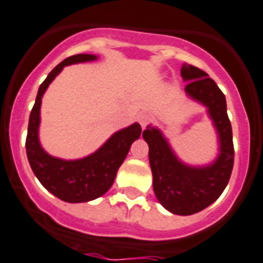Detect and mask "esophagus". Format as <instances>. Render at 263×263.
Returning <instances> with one entry per match:
<instances>
[{"label":"esophagus","mask_w":263,"mask_h":263,"mask_svg":"<svg viewBox=\"0 0 263 263\" xmlns=\"http://www.w3.org/2000/svg\"><path fill=\"white\" fill-rule=\"evenodd\" d=\"M149 121H151V116L147 114V112H141L140 116H138V122L141 123V126L145 127L149 123Z\"/></svg>","instance_id":"34e87169"}]
</instances>
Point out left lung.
<instances>
[{"label":"left lung","instance_id":"left-lung-1","mask_svg":"<svg viewBox=\"0 0 263 263\" xmlns=\"http://www.w3.org/2000/svg\"><path fill=\"white\" fill-rule=\"evenodd\" d=\"M181 78L186 97L207 108L218 136V156L205 165L181 161L162 132L156 126L144 130L149 146L153 191L162 207L175 215H192L211 205L229 184L234 166L233 130L227 116L226 97L207 73L184 64Z\"/></svg>","mask_w":263,"mask_h":263}]
</instances>
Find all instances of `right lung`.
I'll use <instances>...</instances> for the list:
<instances>
[{
	"instance_id": "right-lung-1",
	"label": "right lung",
	"mask_w": 263,
	"mask_h": 263,
	"mask_svg": "<svg viewBox=\"0 0 263 263\" xmlns=\"http://www.w3.org/2000/svg\"><path fill=\"white\" fill-rule=\"evenodd\" d=\"M97 55L79 53L63 60L52 69L39 87L36 102L29 116L25 142L29 165L45 190L67 203H84L95 200L111 188L119 166L125 161L130 146L141 136L140 123L121 129L112 134L99 149L77 160L53 157L43 149L39 140L41 98L66 66L94 62Z\"/></svg>"
}]
</instances>
